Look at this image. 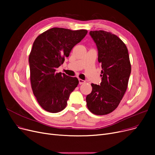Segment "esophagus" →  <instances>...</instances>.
<instances>
[{
    "instance_id": "esophagus-1",
    "label": "esophagus",
    "mask_w": 155,
    "mask_h": 155,
    "mask_svg": "<svg viewBox=\"0 0 155 155\" xmlns=\"http://www.w3.org/2000/svg\"><path fill=\"white\" fill-rule=\"evenodd\" d=\"M78 81H79V84L80 85H82V84L85 83V81L84 80H82V79H78Z\"/></svg>"
}]
</instances>
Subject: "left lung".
<instances>
[{
  "label": "left lung",
  "instance_id": "8db88e82",
  "mask_svg": "<svg viewBox=\"0 0 155 155\" xmlns=\"http://www.w3.org/2000/svg\"><path fill=\"white\" fill-rule=\"evenodd\" d=\"M98 50L101 64L100 84H92V92L87 95L88 110L96 115H105L114 110L126 91L131 71L126 45L116 35L104 31L89 32Z\"/></svg>",
  "mask_w": 155,
  "mask_h": 155
}]
</instances>
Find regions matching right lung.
<instances>
[{"mask_svg": "<svg viewBox=\"0 0 155 155\" xmlns=\"http://www.w3.org/2000/svg\"><path fill=\"white\" fill-rule=\"evenodd\" d=\"M87 34L85 29L54 28L39 35L33 43L29 56L31 87L45 110L56 113L66 107L79 82L77 78L57 73L56 70Z\"/></svg>", "mask_w": 155, "mask_h": 155, "instance_id": "obj_1", "label": "right lung"}]
</instances>
